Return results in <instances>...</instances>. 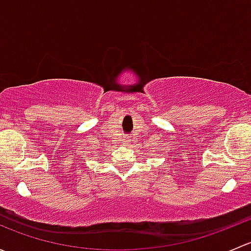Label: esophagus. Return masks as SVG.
<instances>
[{
    "label": "esophagus",
    "instance_id": "esophagus-1",
    "mask_svg": "<svg viewBox=\"0 0 251 251\" xmlns=\"http://www.w3.org/2000/svg\"><path fill=\"white\" fill-rule=\"evenodd\" d=\"M125 142H126V143H130L131 140H130V138H125Z\"/></svg>",
    "mask_w": 251,
    "mask_h": 251
}]
</instances>
